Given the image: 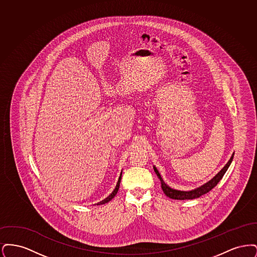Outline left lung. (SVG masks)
<instances>
[{"label": "left lung", "instance_id": "left-lung-1", "mask_svg": "<svg viewBox=\"0 0 257 257\" xmlns=\"http://www.w3.org/2000/svg\"><path fill=\"white\" fill-rule=\"evenodd\" d=\"M233 156H234V154H232L231 158L227 162V164L221 169V171L215 177H213L210 181H208L207 183L200 186L199 188H196L195 190H192V191H189V192L178 191V190L171 189V187H169L167 184L164 182L163 178L160 175L159 171L155 167H154V171L157 174V176H158V178H159L160 181H161L162 189H163V191H164L166 196H169L170 198H172V199H179V200L194 199V198H197V197H199V196H201L202 195H204V194H207L208 192H210L217 184L220 182V179L222 178V176L224 175V173L226 172L227 169L229 168V166H230V164L232 162Z\"/></svg>", "mask_w": 257, "mask_h": 257}]
</instances>
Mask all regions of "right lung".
<instances>
[{
    "label": "right lung",
    "instance_id": "add662e5",
    "mask_svg": "<svg viewBox=\"0 0 257 257\" xmlns=\"http://www.w3.org/2000/svg\"><path fill=\"white\" fill-rule=\"evenodd\" d=\"M120 180H121V173H120V176H119V178H118V181H117V184H116V186H115V188H114V190L112 191V193L110 194V196H108L107 198H105L104 200H102V201H100V202H98L97 205H100V204H105V203H107V202H109L110 200H111L114 196L117 194V191H118V189H119V184H120Z\"/></svg>",
    "mask_w": 257,
    "mask_h": 257
}]
</instances>
